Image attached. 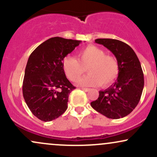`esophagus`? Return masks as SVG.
Listing matches in <instances>:
<instances>
[{
    "label": "esophagus",
    "mask_w": 157,
    "mask_h": 157,
    "mask_svg": "<svg viewBox=\"0 0 157 157\" xmlns=\"http://www.w3.org/2000/svg\"><path fill=\"white\" fill-rule=\"evenodd\" d=\"M81 89L83 90V91H89L90 90V89H88V88H82Z\"/></svg>",
    "instance_id": "obj_1"
}]
</instances>
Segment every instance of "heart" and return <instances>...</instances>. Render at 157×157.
<instances>
[{
	"instance_id": "heart-1",
	"label": "heart",
	"mask_w": 157,
	"mask_h": 157,
	"mask_svg": "<svg viewBox=\"0 0 157 157\" xmlns=\"http://www.w3.org/2000/svg\"><path fill=\"white\" fill-rule=\"evenodd\" d=\"M63 68L69 80L77 81L83 75L86 68L89 74L81 78L78 84L82 86H95L102 83L106 86L117 78L120 65L114 56L105 55L102 48L89 45L78 53V60L73 57H65Z\"/></svg>"
}]
</instances>
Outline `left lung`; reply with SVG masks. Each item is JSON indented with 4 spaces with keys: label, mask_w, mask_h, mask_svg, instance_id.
<instances>
[{
    "label": "left lung",
    "mask_w": 157,
    "mask_h": 157,
    "mask_svg": "<svg viewBox=\"0 0 157 157\" xmlns=\"http://www.w3.org/2000/svg\"><path fill=\"white\" fill-rule=\"evenodd\" d=\"M97 44L103 45L117 59L120 72L114 83L91 102L97 112L110 119L127 116L140 102L144 87V75L140 60L134 50L125 43L115 39L100 38Z\"/></svg>",
    "instance_id": "1"
}]
</instances>
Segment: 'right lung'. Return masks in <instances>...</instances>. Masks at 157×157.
Wrapping results in <instances>:
<instances>
[{
	"mask_svg": "<svg viewBox=\"0 0 157 157\" xmlns=\"http://www.w3.org/2000/svg\"><path fill=\"white\" fill-rule=\"evenodd\" d=\"M80 40L49 38L29 57L23 82V95L34 115L44 122L55 120L68 108L69 94L75 89L66 78L63 60Z\"/></svg>",
	"mask_w": 157,
	"mask_h": 157,
	"instance_id": "obj_1",
	"label": "right lung"
}]
</instances>
